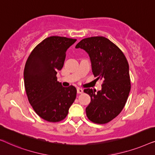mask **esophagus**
Listing matches in <instances>:
<instances>
[{"label":"esophagus","instance_id":"1","mask_svg":"<svg viewBox=\"0 0 155 155\" xmlns=\"http://www.w3.org/2000/svg\"><path fill=\"white\" fill-rule=\"evenodd\" d=\"M77 92L78 93V94H82V92H83V90H82V89H81V88H77Z\"/></svg>","mask_w":155,"mask_h":155}]
</instances>
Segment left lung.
<instances>
[{"mask_svg": "<svg viewBox=\"0 0 155 155\" xmlns=\"http://www.w3.org/2000/svg\"><path fill=\"white\" fill-rule=\"evenodd\" d=\"M75 48L87 53L93 74L103 82L97 92L84 90L91 97L87 116L95 124H107L120 113L128 99L130 90L128 61L117 46L104 37L86 38Z\"/></svg>", "mask_w": 155, "mask_h": 155, "instance_id": "left-lung-1", "label": "left lung"}]
</instances>
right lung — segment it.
I'll list each match as a JSON object with an SVG mask.
<instances>
[{"instance_id":"right-lung-1","label":"right lung","mask_w":155,"mask_h":155,"mask_svg":"<svg viewBox=\"0 0 155 155\" xmlns=\"http://www.w3.org/2000/svg\"><path fill=\"white\" fill-rule=\"evenodd\" d=\"M76 41L56 36L46 38L34 48L25 64L24 81L29 102L47 121L64 119L76 98L75 87H64L56 78L64 64L68 48Z\"/></svg>"}]
</instances>
